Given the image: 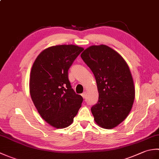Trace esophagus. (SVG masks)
<instances>
[{
    "mask_svg": "<svg viewBox=\"0 0 159 159\" xmlns=\"http://www.w3.org/2000/svg\"><path fill=\"white\" fill-rule=\"evenodd\" d=\"M81 96H82V97L83 98H85L86 96H87V93L85 92L81 94Z\"/></svg>",
    "mask_w": 159,
    "mask_h": 159,
    "instance_id": "34e87169",
    "label": "esophagus"
}]
</instances>
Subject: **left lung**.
<instances>
[{
  "label": "left lung",
  "mask_w": 159,
  "mask_h": 159,
  "mask_svg": "<svg viewBox=\"0 0 159 159\" xmlns=\"http://www.w3.org/2000/svg\"><path fill=\"white\" fill-rule=\"evenodd\" d=\"M93 73L99 98L91 111L98 126L111 129L126 119L135 97L133 79L126 61L109 46L93 45L80 55Z\"/></svg>",
  "instance_id": "8db88e82"
}]
</instances>
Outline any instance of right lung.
<instances>
[{"label":"right lung","mask_w":159,"mask_h":159,"mask_svg":"<svg viewBox=\"0 0 159 159\" xmlns=\"http://www.w3.org/2000/svg\"><path fill=\"white\" fill-rule=\"evenodd\" d=\"M84 50L73 44L50 46L33 64L29 81L31 99L40 116L54 128H64L74 121L83 102L68 80V70Z\"/></svg>","instance_id":"1"}]
</instances>
